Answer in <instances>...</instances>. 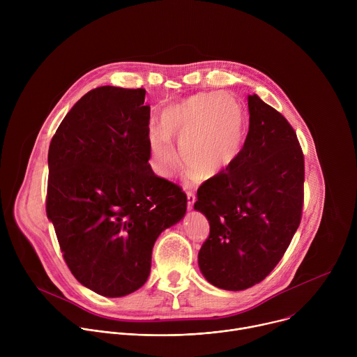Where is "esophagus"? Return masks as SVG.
<instances>
[{"label": "esophagus", "instance_id": "34e87169", "mask_svg": "<svg viewBox=\"0 0 357 357\" xmlns=\"http://www.w3.org/2000/svg\"><path fill=\"white\" fill-rule=\"evenodd\" d=\"M186 196H188V208L192 209L193 205H195V202H196V196H195V193L190 192V190L186 192Z\"/></svg>", "mask_w": 357, "mask_h": 357}]
</instances>
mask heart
<instances>
[{
    "mask_svg": "<svg viewBox=\"0 0 357 357\" xmlns=\"http://www.w3.org/2000/svg\"><path fill=\"white\" fill-rule=\"evenodd\" d=\"M152 128L149 148L155 171L168 176L176 167L179 146L183 167L199 179L222 174L240 155L245 139V114L229 93H197L169 105Z\"/></svg>",
    "mask_w": 357,
    "mask_h": 357,
    "instance_id": "1",
    "label": "heart"
}]
</instances>
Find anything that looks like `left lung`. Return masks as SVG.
Segmentation results:
<instances>
[{
	"instance_id": "obj_1",
	"label": "left lung",
	"mask_w": 357,
	"mask_h": 357,
	"mask_svg": "<svg viewBox=\"0 0 357 357\" xmlns=\"http://www.w3.org/2000/svg\"><path fill=\"white\" fill-rule=\"evenodd\" d=\"M237 160L197 189L195 209L211 233L197 256L212 285L241 291L261 282L287 251L302 216L305 164L296 132L257 96Z\"/></svg>"
}]
</instances>
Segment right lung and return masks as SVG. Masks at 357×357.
I'll list each match as a JSON object with an SVG mask.
<instances>
[{"label":"right lung","instance_id":"right-lung-1","mask_svg":"<svg viewBox=\"0 0 357 357\" xmlns=\"http://www.w3.org/2000/svg\"><path fill=\"white\" fill-rule=\"evenodd\" d=\"M144 100V89H93L49 145L47 219L75 278L109 298L145 284L155 240L186 213L182 188L148 164Z\"/></svg>","mask_w":357,"mask_h":357}]
</instances>
